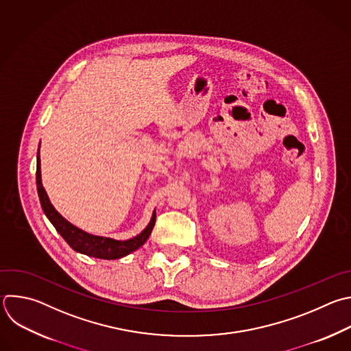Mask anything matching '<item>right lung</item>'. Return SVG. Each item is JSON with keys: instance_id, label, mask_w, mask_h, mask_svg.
Returning a JSON list of instances; mask_svg holds the SVG:
<instances>
[{"instance_id": "add662e5", "label": "right lung", "mask_w": 351, "mask_h": 351, "mask_svg": "<svg viewBox=\"0 0 351 351\" xmlns=\"http://www.w3.org/2000/svg\"><path fill=\"white\" fill-rule=\"evenodd\" d=\"M37 191L40 197V202L43 206V210L45 216L49 219V221L53 224L56 231L64 239V241L75 251L82 255L96 258V259H106V261H112V259H120L124 258L134 251L139 250L150 237L152 230L156 223V210L152 215V219L146 228L139 232L136 237H132L130 240H114L110 237H101V236H95L89 234V232L78 228L77 226L71 224L69 220H66L51 204L49 197L43 186V179H41V161H40V147H38V154H37Z\"/></svg>"}]
</instances>
